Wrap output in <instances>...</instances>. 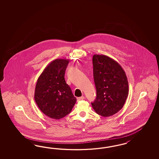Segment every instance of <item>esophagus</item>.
I'll list each match as a JSON object with an SVG mask.
<instances>
[{"label":"esophagus","instance_id":"esophagus-1","mask_svg":"<svg viewBox=\"0 0 159 159\" xmlns=\"http://www.w3.org/2000/svg\"><path fill=\"white\" fill-rule=\"evenodd\" d=\"M84 98V97L83 96L80 97H78L77 98V101H81V100H83V99Z\"/></svg>","mask_w":159,"mask_h":159}]
</instances>
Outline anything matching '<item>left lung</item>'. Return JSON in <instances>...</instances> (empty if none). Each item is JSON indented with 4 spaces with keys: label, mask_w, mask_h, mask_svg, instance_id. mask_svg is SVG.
<instances>
[{
    "label": "left lung",
    "mask_w": 159,
    "mask_h": 159,
    "mask_svg": "<svg viewBox=\"0 0 159 159\" xmlns=\"http://www.w3.org/2000/svg\"><path fill=\"white\" fill-rule=\"evenodd\" d=\"M93 65L97 96L92 107L100 116H113L124 106L128 96L125 71L115 60L104 55H94Z\"/></svg>",
    "instance_id": "1"
}]
</instances>
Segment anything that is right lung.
<instances>
[{"label":"right lung","instance_id":"add662e5","mask_svg":"<svg viewBox=\"0 0 159 159\" xmlns=\"http://www.w3.org/2000/svg\"><path fill=\"white\" fill-rule=\"evenodd\" d=\"M69 61L57 59L50 63L39 76L34 99L45 115L59 120L69 114L76 102L70 87L65 80Z\"/></svg>","mask_w":159,"mask_h":159}]
</instances>
